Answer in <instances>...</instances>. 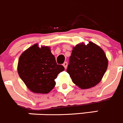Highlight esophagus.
I'll use <instances>...</instances> for the list:
<instances>
[{
    "instance_id": "obj_1",
    "label": "esophagus",
    "mask_w": 123,
    "mask_h": 123,
    "mask_svg": "<svg viewBox=\"0 0 123 123\" xmlns=\"http://www.w3.org/2000/svg\"><path fill=\"white\" fill-rule=\"evenodd\" d=\"M63 66L65 67V68H66L68 66V63L66 62H64V63L63 64Z\"/></svg>"
}]
</instances>
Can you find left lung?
<instances>
[{
	"instance_id": "obj_1",
	"label": "left lung",
	"mask_w": 123,
	"mask_h": 123,
	"mask_svg": "<svg viewBox=\"0 0 123 123\" xmlns=\"http://www.w3.org/2000/svg\"><path fill=\"white\" fill-rule=\"evenodd\" d=\"M107 66V58L103 50L89 42L73 48L66 71L74 84L82 89H87L99 83Z\"/></svg>"
}]
</instances>
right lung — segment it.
Masks as SVG:
<instances>
[{"label": "right lung", "mask_w": 123, "mask_h": 123, "mask_svg": "<svg viewBox=\"0 0 123 123\" xmlns=\"http://www.w3.org/2000/svg\"><path fill=\"white\" fill-rule=\"evenodd\" d=\"M64 69L63 65H57L49 47L39 48L37 44L24 52L18 61L19 77L36 93L50 92L55 85V79Z\"/></svg>", "instance_id": "right-lung-1"}]
</instances>
